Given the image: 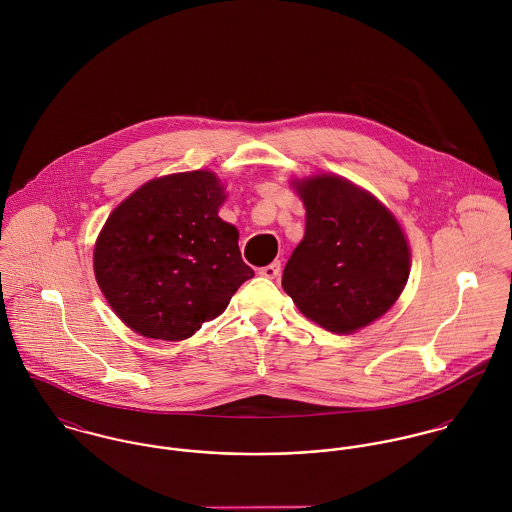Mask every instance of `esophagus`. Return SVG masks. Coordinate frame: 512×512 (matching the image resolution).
<instances>
[{
	"mask_svg": "<svg viewBox=\"0 0 512 512\" xmlns=\"http://www.w3.org/2000/svg\"><path fill=\"white\" fill-rule=\"evenodd\" d=\"M280 270H282V262H272V264H268V266L260 268V270H258V274H260V276H264V278L274 280V278H278V276H280Z\"/></svg>",
	"mask_w": 512,
	"mask_h": 512,
	"instance_id": "esophagus-1",
	"label": "esophagus"
}]
</instances>
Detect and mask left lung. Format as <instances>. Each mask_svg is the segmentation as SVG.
Segmentation results:
<instances>
[{
	"label": "left lung",
	"mask_w": 512,
	"mask_h": 512,
	"mask_svg": "<svg viewBox=\"0 0 512 512\" xmlns=\"http://www.w3.org/2000/svg\"><path fill=\"white\" fill-rule=\"evenodd\" d=\"M305 236L282 286L299 311L333 333H353L384 315L404 290L410 250L396 219L363 189L335 175L295 185Z\"/></svg>",
	"instance_id": "left-lung-1"
}]
</instances>
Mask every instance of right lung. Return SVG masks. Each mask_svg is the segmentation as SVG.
<instances>
[{
	"label": "right lung",
	"mask_w": 512,
	"mask_h": 512,
	"mask_svg": "<svg viewBox=\"0 0 512 512\" xmlns=\"http://www.w3.org/2000/svg\"><path fill=\"white\" fill-rule=\"evenodd\" d=\"M222 201L211 171H191L149 181L108 217L94 274L130 329L183 341L254 278L240 256L238 230L219 217Z\"/></svg>",
	"instance_id": "add662e5"
}]
</instances>
